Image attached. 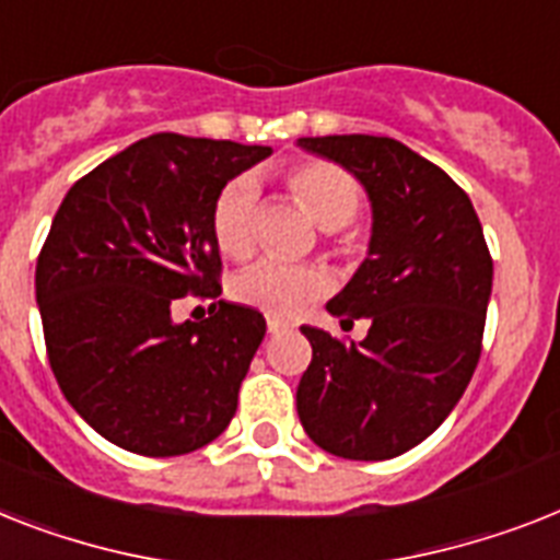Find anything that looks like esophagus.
<instances>
[{
	"mask_svg": "<svg viewBox=\"0 0 560 560\" xmlns=\"http://www.w3.org/2000/svg\"><path fill=\"white\" fill-rule=\"evenodd\" d=\"M294 326H291L289 320H280V317H269V335H283V331H291Z\"/></svg>",
	"mask_w": 560,
	"mask_h": 560,
	"instance_id": "1",
	"label": "esophagus"
}]
</instances>
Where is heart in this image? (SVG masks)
Segmentation results:
<instances>
[{
	"label": "heart",
	"instance_id": "obj_1",
	"mask_svg": "<svg viewBox=\"0 0 560 560\" xmlns=\"http://www.w3.org/2000/svg\"><path fill=\"white\" fill-rule=\"evenodd\" d=\"M291 194L323 229H340L358 214L360 186L346 168L335 163H300L285 174ZM211 231L220 252L243 260L257 243V183L252 177H234L217 194L211 211ZM234 298L246 306L275 317H291L300 308L329 291V275L308 262H285L266 257L240 271Z\"/></svg>",
	"mask_w": 560,
	"mask_h": 560
}]
</instances>
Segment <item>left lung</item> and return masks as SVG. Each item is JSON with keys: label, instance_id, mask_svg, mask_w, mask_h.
<instances>
[{"label": "left lung", "instance_id": "1", "mask_svg": "<svg viewBox=\"0 0 560 560\" xmlns=\"http://www.w3.org/2000/svg\"><path fill=\"white\" fill-rule=\"evenodd\" d=\"M360 179L372 202L366 260L326 303L340 326L369 320L360 343L303 326L312 363L298 415L320 450L386 460L427 441L466 392L480 358L492 257L466 191L392 137H300Z\"/></svg>", "mask_w": 560, "mask_h": 560}]
</instances>
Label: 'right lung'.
Returning a JSON list of instances; mask_svg holds the SVG:
<instances>
[{
	"instance_id": "add662e5",
	"label": "right lung",
	"mask_w": 560,
	"mask_h": 560,
	"mask_svg": "<svg viewBox=\"0 0 560 560\" xmlns=\"http://www.w3.org/2000/svg\"><path fill=\"white\" fill-rule=\"evenodd\" d=\"M269 145L154 133L65 194L36 260L45 349L65 400L105 441L174 457L223 435L266 320L220 298L217 194ZM214 299L200 324L170 303Z\"/></svg>"
}]
</instances>
